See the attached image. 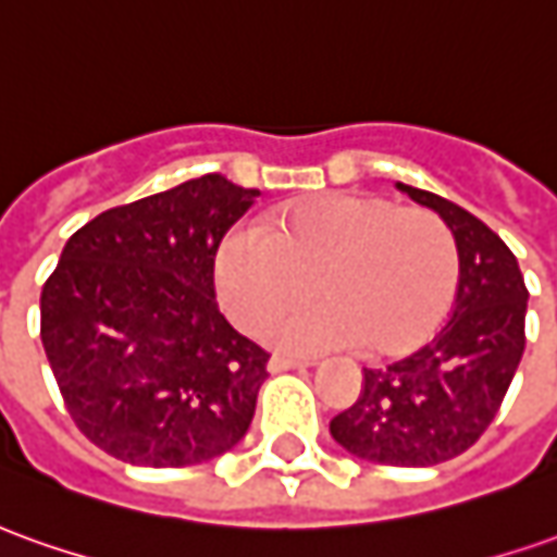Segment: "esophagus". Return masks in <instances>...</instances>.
Masks as SVG:
<instances>
[{"label":"esophagus","mask_w":557,"mask_h":557,"mask_svg":"<svg viewBox=\"0 0 557 557\" xmlns=\"http://www.w3.org/2000/svg\"><path fill=\"white\" fill-rule=\"evenodd\" d=\"M309 360H294V358H275L270 360V373H287V370H306Z\"/></svg>","instance_id":"esophagus-1"}]
</instances>
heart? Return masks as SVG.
<instances>
[{
  "label": "heart",
  "mask_w": 557,
  "mask_h": 557,
  "mask_svg": "<svg viewBox=\"0 0 557 557\" xmlns=\"http://www.w3.org/2000/svg\"><path fill=\"white\" fill-rule=\"evenodd\" d=\"M214 275L233 321L251 333L300 309L315 282L324 306L270 333L285 351L360 345L367 358H397L448 318L461 251L446 221L428 209L333 190L285 202L270 218V236L248 227L227 233Z\"/></svg>",
  "instance_id": "obj_1"
}]
</instances>
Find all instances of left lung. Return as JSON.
Instances as JSON below:
<instances>
[{
    "label": "left lung",
    "instance_id": "8db88e82",
    "mask_svg": "<svg viewBox=\"0 0 557 557\" xmlns=\"http://www.w3.org/2000/svg\"><path fill=\"white\" fill-rule=\"evenodd\" d=\"M446 221L461 251L455 312L431 343L385 370H363L355 406L330 421L333 440L363 461L433 467L485 433L524 355L528 287L519 260L476 214L397 182Z\"/></svg>",
    "mask_w": 557,
    "mask_h": 557
}]
</instances>
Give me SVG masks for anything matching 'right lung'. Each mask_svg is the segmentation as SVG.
<instances>
[{
	"instance_id": "add662e5",
	"label": "right lung",
	"mask_w": 557,
	"mask_h": 557,
	"mask_svg": "<svg viewBox=\"0 0 557 557\" xmlns=\"http://www.w3.org/2000/svg\"><path fill=\"white\" fill-rule=\"evenodd\" d=\"M260 190L202 175L96 214L41 287V345L78 431L136 467L239 443L270 355L214 300V255Z\"/></svg>"
}]
</instances>
